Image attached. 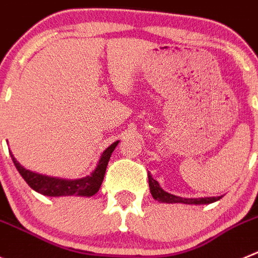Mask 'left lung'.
I'll return each mask as SVG.
<instances>
[{"label": "left lung", "instance_id": "1", "mask_svg": "<svg viewBox=\"0 0 258 258\" xmlns=\"http://www.w3.org/2000/svg\"><path fill=\"white\" fill-rule=\"evenodd\" d=\"M148 178H149V187L150 192H152L153 198L158 202H163V203H185V204H210L213 202L221 199V197H207V198H181V197H176L169 194V192L164 191L157 181L152 177L150 173H148Z\"/></svg>", "mask_w": 258, "mask_h": 258}]
</instances>
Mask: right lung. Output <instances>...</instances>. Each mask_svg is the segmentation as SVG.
I'll return each instance as SVG.
<instances>
[{"mask_svg": "<svg viewBox=\"0 0 258 258\" xmlns=\"http://www.w3.org/2000/svg\"><path fill=\"white\" fill-rule=\"evenodd\" d=\"M119 141H115L112 145L106 148L104 153L101 154L99 164L96 166L95 171L92 172L91 176L87 177L80 178V180H62V178L56 177H48L45 175H39V173H34L32 171H28L24 167L19 164V162L16 161L14 155L11 154L13 162L15 167L18 168L22 177L24 178L29 186L36 191L41 192L43 196L47 197H61V196H82V197H91L99 191L101 186V182L104 180V175H105L106 166L110 159L113 150L115 149V146L118 145Z\"/></svg>", "mask_w": 258, "mask_h": 258, "instance_id": "add662e5", "label": "right lung"}]
</instances>
